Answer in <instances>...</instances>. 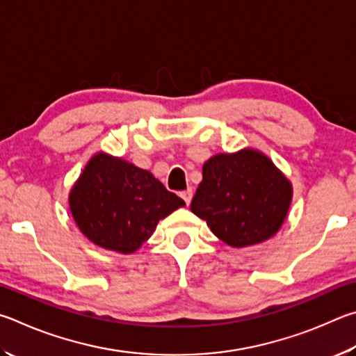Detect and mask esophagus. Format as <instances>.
I'll return each instance as SVG.
<instances>
[{"mask_svg": "<svg viewBox=\"0 0 356 356\" xmlns=\"http://www.w3.org/2000/svg\"><path fill=\"white\" fill-rule=\"evenodd\" d=\"M181 198L186 202V204H189L192 200V189H186L181 192Z\"/></svg>", "mask_w": 356, "mask_h": 356, "instance_id": "1", "label": "esophagus"}]
</instances>
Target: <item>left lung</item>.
Returning a JSON list of instances; mask_svg holds the SVG:
<instances>
[{
	"instance_id": "1",
	"label": "left lung",
	"mask_w": 356,
	"mask_h": 356,
	"mask_svg": "<svg viewBox=\"0 0 356 356\" xmlns=\"http://www.w3.org/2000/svg\"><path fill=\"white\" fill-rule=\"evenodd\" d=\"M291 183L269 158L253 149L217 154L203 165L191 211L232 247L259 244L282 227Z\"/></svg>"
}]
</instances>
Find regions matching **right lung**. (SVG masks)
I'll return each instance as SVG.
<instances>
[{"label":"right lung","mask_w":356,"mask_h":356,"mask_svg":"<svg viewBox=\"0 0 356 356\" xmlns=\"http://www.w3.org/2000/svg\"><path fill=\"white\" fill-rule=\"evenodd\" d=\"M68 202L84 236L120 253L136 252L161 219L184 207L149 172L103 153L89 161Z\"/></svg>","instance_id":"add662e5"}]
</instances>
